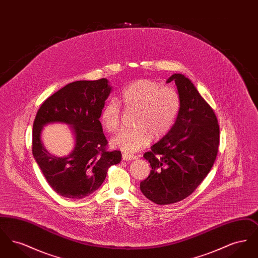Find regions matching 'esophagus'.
<instances>
[{
	"instance_id": "1",
	"label": "esophagus",
	"mask_w": 258,
	"mask_h": 258,
	"mask_svg": "<svg viewBox=\"0 0 258 258\" xmlns=\"http://www.w3.org/2000/svg\"><path fill=\"white\" fill-rule=\"evenodd\" d=\"M122 158H123V160H135L137 159V157L136 156H134V155H128V154H124L123 153V155H122Z\"/></svg>"
}]
</instances>
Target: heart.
<instances>
[{
    "instance_id": "heart-1",
    "label": "heart",
    "mask_w": 258,
    "mask_h": 258,
    "mask_svg": "<svg viewBox=\"0 0 258 258\" xmlns=\"http://www.w3.org/2000/svg\"><path fill=\"white\" fill-rule=\"evenodd\" d=\"M121 99L126 110L136 111L135 131H123L114 136L111 147L124 154H134L146 147L151 138L160 139L167 135L175 123L181 106L178 92L170 87L140 79L123 88ZM121 110L116 99L102 108L100 123L107 133H115L120 125Z\"/></svg>"
}]
</instances>
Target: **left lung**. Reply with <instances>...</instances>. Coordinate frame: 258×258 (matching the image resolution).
<instances>
[{
    "label": "left lung",
    "mask_w": 258,
    "mask_h": 258,
    "mask_svg": "<svg viewBox=\"0 0 258 258\" xmlns=\"http://www.w3.org/2000/svg\"><path fill=\"white\" fill-rule=\"evenodd\" d=\"M181 106L168 134L144 154L152 170L140 190L159 205L179 202L190 196L208 175L217 158L220 126L212 107L184 74H174Z\"/></svg>",
    "instance_id": "obj_1"
}]
</instances>
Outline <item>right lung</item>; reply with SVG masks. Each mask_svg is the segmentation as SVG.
I'll use <instances>...</instances> for the list:
<instances>
[{"instance_id": "1", "label": "right lung", "mask_w": 258, "mask_h": 258, "mask_svg": "<svg viewBox=\"0 0 258 258\" xmlns=\"http://www.w3.org/2000/svg\"><path fill=\"white\" fill-rule=\"evenodd\" d=\"M112 87L106 78L80 80L62 87L39 107L33 126V155L50 186L61 197L81 199L105 180L111 165L122 160L120 151L105 150L107 140L99 122ZM70 125L74 149L67 156L51 155L41 139L49 123Z\"/></svg>"}]
</instances>
